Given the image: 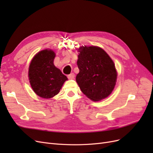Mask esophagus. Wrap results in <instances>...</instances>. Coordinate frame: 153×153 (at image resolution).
<instances>
[{
    "label": "esophagus",
    "instance_id": "obj_1",
    "mask_svg": "<svg viewBox=\"0 0 153 153\" xmlns=\"http://www.w3.org/2000/svg\"><path fill=\"white\" fill-rule=\"evenodd\" d=\"M68 79H70V80L74 79V78H75V74L74 73L69 74V75H68Z\"/></svg>",
    "mask_w": 153,
    "mask_h": 153
}]
</instances>
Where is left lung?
Instances as JSON below:
<instances>
[{
  "label": "left lung",
  "mask_w": 153,
  "mask_h": 153,
  "mask_svg": "<svg viewBox=\"0 0 153 153\" xmlns=\"http://www.w3.org/2000/svg\"><path fill=\"white\" fill-rule=\"evenodd\" d=\"M79 50L77 65L80 71L76 80L82 92L94 101L106 98L116 82L114 62L100 47L85 46Z\"/></svg>",
  "instance_id": "8db88e82"
}]
</instances>
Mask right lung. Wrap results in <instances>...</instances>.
Wrapping results in <instances>:
<instances>
[{"mask_svg":"<svg viewBox=\"0 0 153 153\" xmlns=\"http://www.w3.org/2000/svg\"><path fill=\"white\" fill-rule=\"evenodd\" d=\"M55 53L45 50L32 60L29 69L30 84L35 93L43 98H51L57 94L67 77L53 64Z\"/></svg>","mask_w":153,"mask_h":153,"instance_id":"right-lung-1","label":"right lung"}]
</instances>
